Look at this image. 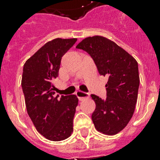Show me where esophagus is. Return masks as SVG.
I'll return each mask as SVG.
<instances>
[{"mask_svg": "<svg viewBox=\"0 0 160 160\" xmlns=\"http://www.w3.org/2000/svg\"><path fill=\"white\" fill-rule=\"evenodd\" d=\"M76 95H77L79 100H83L84 99L89 98V94H88V93L83 92V91H80V90L76 92Z\"/></svg>", "mask_w": 160, "mask_h": 160, "instance_id": "obj_1", "label": "esophagus"}]
</instances>
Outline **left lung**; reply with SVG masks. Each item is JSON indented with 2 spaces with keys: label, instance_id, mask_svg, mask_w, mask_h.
<instances>
[{
  "label": "left lung",
  "instance_id": "8db88e82",
  "mask_svg": "<svg viewBox=\"0 0 160 160\" xmlns=\"http://www.w3.org/2000/svg\"><path fill=\"white\" fill-rule=\"evenodd\" d=\"M76 48L87 52L99 74L108 77L106 99L91 95L96 105L91 115L95 129L105 134H116L128 124L135 109L139 87L138 63L103 36L85 38Z\"/></svg>",
  "mask_w": 160,
  "mask_h": 160
}]
</instances>
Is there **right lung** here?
<instances>
[{"mask_svg": "<svg viewBox=\"0 0 160 160\" xmlns=\"http://www.w3.org/2000/svg\"><path fill=\"white\" fill-rule=\"evenodd\" d=\"M77 39L49 41L26 60L21 86L29 116L37 131L51 141L70 136L78 105L76 95H55L52 81L58 76L60 61Z\"/></svg>", "mask_w": 160, "mask_h": 160, "instance_id": "obj_1", "label": "right lung"}]
</instances>
